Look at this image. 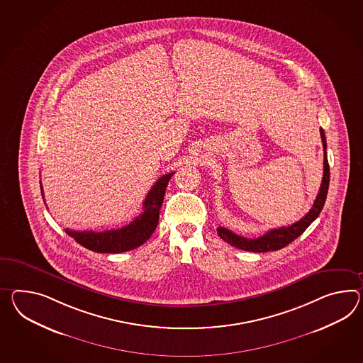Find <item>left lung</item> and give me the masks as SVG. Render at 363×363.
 <instances>
[{"instance_id": "1", "label": "left lung", "mask_w": 363, "mask_h": 363, "mask_svg": "<svg viewBox=\"0 0 363 363\" xmlns=\"http://www.w3.org/2000/svg\"><path fill=\"white\" fill-rule=\"evenodd\" d=\"M320 135H321V142H323V148H324V173H323V181L320 186V191L318 196L313 202V206L308 213H306L304 218L301 220L294 223L289 227H281L266 232L264 236H259L257 239H247L233 233L232 230H227L224 227L218 228V235L220 239L227 241L232 247L242 249L247 252H258L264 253L269 250H278L282 247H287L290 242H292L296 238H299L304 230H307L311 225V223L318 218L324 203L327 199L328 187H329V164H328L327 157V140H325V133L324 130L320 128Z\"/></svg>"}]
</instances>
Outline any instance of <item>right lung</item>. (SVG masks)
<instances>
[{
	"label": "right lung",
	"instance_id": "add662e5",
	"mask_svg": "<svg viewBox=\"0 0 363 363\" xmlns=\"http://www.w3.org/2000/svg\"><path fill=\"white\" fill-rule=\"evenodd\" d=\"M173 174L174 172L164 174L162 177L157 179L155 185L152 186L150 193L144 199L143 213L138 218H135L128 225H124L118 230H104V232H94V230L79 232V230H71L68 228L65 232L76 240L80 245L96 253H122V252L133 250L135 247H140L150 239L157 227L160 208L164 201L169 179ZM40 190L43 195L42 185H40Z\"/></svg>",
	"mask_w": 363,
	"mask_h": 363
}]
</instances>
